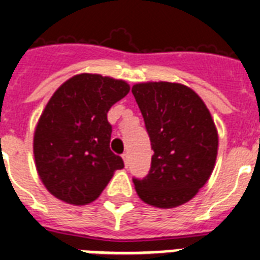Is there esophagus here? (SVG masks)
<instances>
[{"mask_svg":"<svg viewBox=\"0 0 260 260\" xmlns=\"http://www.w3.org/2000/svg\"><path fill=\"white\" fill-rule=\"evenodd\" d=\"M122 159H124V165L128 166V165H129V154H128V152H124V154H122Z\"/></svg>","mask_w":260,"mask_h":260,"instance_id":"1","label":"esophagus"}]
</instances>
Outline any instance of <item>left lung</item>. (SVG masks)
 Instances as JSON below:
<instances>
[{
	"label": "left lung",
	"instance_id": "left-lung-1",
	"mask_svg": "<svg viewBox=\"0 0 260 260\" xmlns=\"http://www.w3.org/2000/svg\"><path fill=\"white\" fill-rule=\"evenodd\" d=\"M132 94L154 150L148 175L134 178L136 193L155 208L186 204L208 182L217 158L218 135L209 109L181 83H136Z\"/></svg>",
	"mask_w": 260,
	"mask_h": 260
}]
</instances>
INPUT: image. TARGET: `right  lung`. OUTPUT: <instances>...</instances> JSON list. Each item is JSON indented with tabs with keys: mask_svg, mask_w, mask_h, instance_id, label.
<instances>
[{
	"mask_svg": "<svg viewBox=\"0 0 260 260\" xmlns=\"http://www.w3.org/2000/svg\"><path fill=\"white\" fill-rule=\"evenodd\" d=\"M128 93L125 81L85 73L52 94L35 129L34 155L39 177L54 197L86 205L124 167L110 151L106 114Z\"/></svg>",
	"mask_w": 260,
	"mask_h": 260,
	"instance_id": "obj_1",
	"label": "right lung"
}]
</instances>
